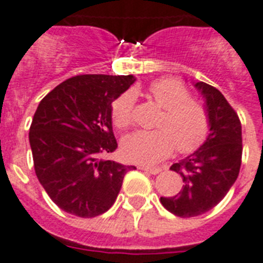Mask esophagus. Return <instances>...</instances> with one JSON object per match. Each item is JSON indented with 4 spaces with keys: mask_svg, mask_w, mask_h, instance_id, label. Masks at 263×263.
<instances>
[{
    "mask_svg": "<svg viewBox=\"0 0 263 263\" xmlns=\"http://www.w3.org/2000/svg\"><path fill=\"white\" fill-rule=\"evenodd\" d=\"M139 170L145 171V172L151 173V175H157V173L161 172V168H157V166H144V165H141V166H139Z\"/></svg>",
    "mask_w": 263,
    "mask_h": 263,
    "instance_id": "34e87169",
    "label": "esophagus"
}]
</instances>
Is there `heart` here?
Instances as JSON below:
<instances>
[{"label":"heart","mask_w":263,"mask_h":263,"mask_svg":"<svg viewBox=\"0 0 263 263\" xmlns=\"http://www.w3.org/2000/svg\"><path fill=\"white\" fill-rule=\"evenodd\" d=\"M148 93L163 108L156 122V131L138 132L123 140L122 152L129 161L155 164L170 156L175 149L191 154L206 140L211 131L208 109L201 102L192 99L188 88L172 78L152 82ZM134 91L120 93L111 103V118L116 128L127 129L135 120Z\"/></svg>","instance_id":"heart-1"}]
</instances>
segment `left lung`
<instances>
[{
  "label": "left lung",
  "instance_id": "1",
  "mask_svg": "<svg viewBox=\"0 0 263 263\" xmlns=\"http://www.w3.org/2000/svg\"><path fill=\"white\" fill-rule=\"evenodd\" d=\"M195 86L206 99L211 134L195 154L171 166L184 182L179 195L160 198L166 211L184 218L213 209L237 180L242 161L241 120L234 108L211 84Z\"/></svg>",
  "mask_w": 263,
  "mask_h": 263
}]
</instances>
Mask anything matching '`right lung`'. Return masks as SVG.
<instances>
[{
	"mask_svg": "<svg viewBox=\"0 0 263 263\" xmlns=\"http://www.w3.org/2000/svg\"><path fill=\"white\" fill-rule=\"evenodd\" d=\"M132 75H77L41 100L29 131L35 175L62 211L91 218L112 206L125 173L136 170L103 160L118 143L111 103Z\"/></svg>",
	"mask_w": 263,
	"mask_h": 263,
	"instance_id": "add662e5",
	"label": "right lung"
}]
</instances>
